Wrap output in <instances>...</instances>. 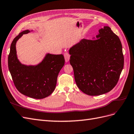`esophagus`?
I'll return each mask as SVG.
<instances>
[{"label": "esophagus", "instance_id": "34e87169", "mask_svg": "<svg viewBox=\"0 0 134 134\" xmlns=\"http://www.w3.org/2000/svg\"><path fill=\"white\" fill-rule=\"evenodd\" d=\"M64 58H65L66 62H68L69 60H70V55L69 54V53L67 52H66L64 54Z\"/></svg>", "mask_w": 134, "mask_h": 134}]
</instances>
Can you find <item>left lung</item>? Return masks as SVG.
Returning a JSON list of instances; mask_svg holds the SVG:
<instances>
[{"label":"left lung","instance_id":"left-lung-1","mask_svg":"<svg viewBox=\"0 0 134 134\" xmlns=\"http://www.w3.org/2000/svg\"><path fill=\"white\" fill-rule=\"evenodd\" d=\"M96 38L83 39L69 50L77 87L90 96L110 92L117 84L124 68L122 44L108 26Z\"/></svg>","mask_w":134,"mask_h":134}]
</instances>
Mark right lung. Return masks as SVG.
<instances>
[{
    "mask_svg": "<svg viewBox=\"0 0 134 134\" xmlns=\"http://www.w3.org/2000/svg\"><path fill=\"white\" fill-rule=\"evenodd\" d=\"M30 32H21L13 41L8 55V68L19 92L29 97L42 99L49 96L54 90L58 73L64 64V58L63 54L47 53L37 65L21 64L17 58L16 43L23 34Z\"/></svg>",
    "mask_w": 134,
    "mask_h": 134,
    "instance_id": "obj_1",
    "label": "right lung"
}]
</instances>
